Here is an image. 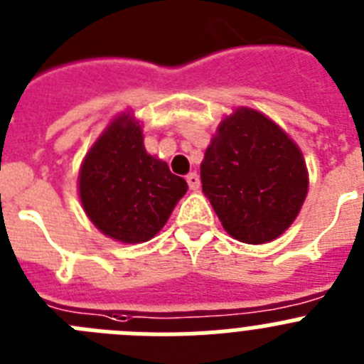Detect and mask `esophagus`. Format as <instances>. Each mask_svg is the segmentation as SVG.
<instances>
[{
    "mask_svg": "<svg viewBox=\"0 0 364 364\" xmlns=\"http://www.w3.org/2000/svg\"><path fill=\"white\" fill-rule=\"evenodd\" d=\"M186 180H188L189 189H193V191H195V189L200 188V178H198L197 173H189V175L186 176Z\"/></svg>",
    "mask_w": 364,
    "mask_h": 364,
    "instance_id": "obj_1",
    "label": "esophagus"
}]
</instances>
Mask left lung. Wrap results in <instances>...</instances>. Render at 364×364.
Instances as JSON below:
<instances>
[{"label": "left lung", "mask_w": 364, "mask_h": 364, "mask_svg": "<svg viewBox=\"0 0 364 364\" xmlns=\"http://www.w3.org/2000/svg\"><path fill=\"white\" fill-rule=\"evenodd\" d=\"M202 191L233 239L266 244L291 226L308 193L297 144L255 109L226 117L200 164Z\"/></svg>", "instance_id": "obj_1"}]
</instances>
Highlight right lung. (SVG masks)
Instances as JSON below:
<instances>
[{
    "instance_id": "1",
    "label": "right lung",
    "mask_w": 364,
    "mask_h": 364,
    "mask_svg": "<svg viewBox=\"0 0 364 364\" xmlns=\"http://www.w3.org/2000/svg\"><path fill=\"white\" fill-rule=\"evenodd\" d=\"M78 188L92 224L125 244L153 239L188 191L184 178L147 154L142 125L131 112L114 118L92 144L82 162Z\"/></svg>"
}]
</instances>
